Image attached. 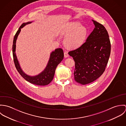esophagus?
I'll return each mask as SVG.
<instances>
[{
  "mask_svg": "<svg viewBox=\"0 0 126 126\" xmlns=\"http://www.w3.org/2000/svg\"><path fill=\"white\" fill-rule=\"evenodd\" d=\"M64 56L65 58H67L69 57V55L68 54V52L66 51H65L64 53Z\"/></svg>",
  "mask_w": 126,
  "mask_h": 126,
  "instance_id": "1",
  "label": "esophagus"
}]
</instances>
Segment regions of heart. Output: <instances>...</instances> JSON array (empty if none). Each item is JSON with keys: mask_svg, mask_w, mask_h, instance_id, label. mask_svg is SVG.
I'll return each mask as SVG.
<instances>
[{"mask_svg": "<svg viewBox=\"0 0 126 126\" xmlns=\"http://www.w3.org/2000/svg\"><path fill=\"white\" fill-rule=\"evenodd\" d=\"M63 43L70 48L80 47L84 42L87 35V29L79 22H72L69 23L64 30Z\"/></svg>", "mask_w": 126, "mask_h": 126, "instance_id": "obj_1", "label": "heart"}]
</instances>
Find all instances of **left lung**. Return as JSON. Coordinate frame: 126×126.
<instances>
[{
	"mask_svg": "<svg viewBox=\"0 0 126 126\" xmlns=\"http://www.w3.org/2000/svg\"><path fill=\"white\" fill-rule=\"evenodd\" d=\"M92 21L95 28L86 42L68 52L75 61V80L82 85L93 82L102 75L110 53V43L106 29L102 24Z\"/></svg>",
	"mask_w": 126,
	"mask_h": 126,
	"instance_id": "8db88e82",
	"label": "left lung"
}]
</instances>
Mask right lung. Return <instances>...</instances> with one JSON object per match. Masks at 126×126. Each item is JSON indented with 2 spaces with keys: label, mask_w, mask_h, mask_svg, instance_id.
Listing matches in <instances>:
<instances>
[{
  "label": "right lung",
  "mask_w": 126,
  "mask_h": 126,
  "mask_svg": "<svg viewBox=\"0 0 126 126\" xmlns=\"http://www.w3.org/2000/svg\"><path fill=\"white\" fill-rule=\"evenodd\" d=\"M32 22H28L23 23L19 28L14 38L13 45V54L14 61L16 67L19 74L27 81L29 82L37 85L45 86L49 84L53 80L56 68L57 65L62 62L64 57L63 50L62 48L56 49L54 51L51 52L50 55L48 63L45 69L38 75L31 76L26 74L21 69L18 59L16 53V42L18 35L21 32V30L26 25L31 24Z\"/></svg>",
  "instance_id": "right-lung-1"
}]
</instances>
